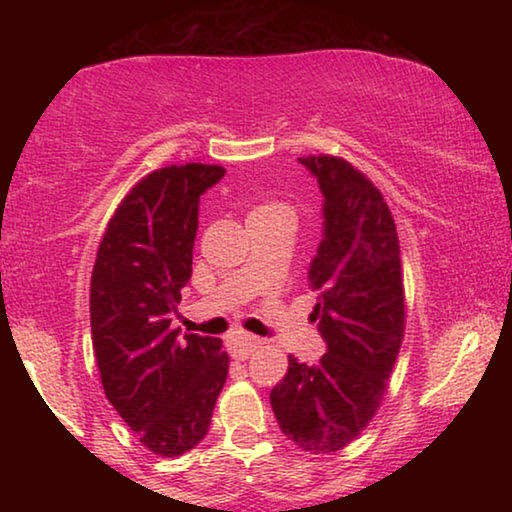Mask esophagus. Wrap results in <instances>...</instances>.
Masks as SVG:
<instances>
[{
    "mask_svg": "<svg viewBox=\"0 0 512 512\" xmlns=\"http://www.w3.org/2000/svg\"><path fill=\"white\" fill-rule=\"evenodd\" d=\"M259 348V339L253 334H246V332H239V334H232L228 339V352L232 359L237 361H244L248 359L250 354Z\"/></svg>",
    "mask_w": 512,
    "mask_h": 512,
    "instance_id": "esophagus-1",
    "label": "esophagus"
}]
</instances>
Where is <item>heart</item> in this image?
<instances>
[{
    "label": "heart",
    "mask_w": 512,
    "mask_h": 512,
    "mask_svg": "<svg viewBox=\"0 0 512 512\" xmlns=\"http://www.w3.org/2000/svg\"><path fill=\"white\" fill-rule=\"evenodd\" d=\"M253 214H291L287 205L282 203H264V205H257ZM250 214V216H253Z\"/></svg>",
    "instance_id": "obj_1"
}]
</instances>
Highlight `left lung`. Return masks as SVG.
I'll return each instance as SVG.
<instances>
[{"instance_id":"left-lung-1","label":"left lung","mask_w":512,"mask_h":512,"mask_svg":"<svg viewBox=\"0 0 512 512\" xmlns=\"http://www.w3.org/2000/svg\"><path fill=\"white\" fill-rule=\"evenodd\" d=\"M323 194V239L309 264L311 318L327 350L316 366L289 357L271 391L284 436L311 454L339 452L366 429L386 393L404 336L395 221L379 189L334 155L298 158Z\"/></svg>"}]
</instances>
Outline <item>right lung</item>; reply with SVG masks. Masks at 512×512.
<instances>
[{
	"label": "right lung",
	"mask_w": 512,
	"mask_h": 512,
	"mask_svg": "<svg viewBox=\"0 0 512 512\" xmlns=\"http://www.w3.org/2000/svg\"><path fill=\"white\" fill-rule=\"evenodd\" d=\"M223 176L198 162L149 173L119 203L94 262L90 323L103 391L160 456L201 443L228 377L221 339L171 327L192 277L198 203Z\"/></svg>",
	"instance_id": "obj_1"
}]
</instances>
